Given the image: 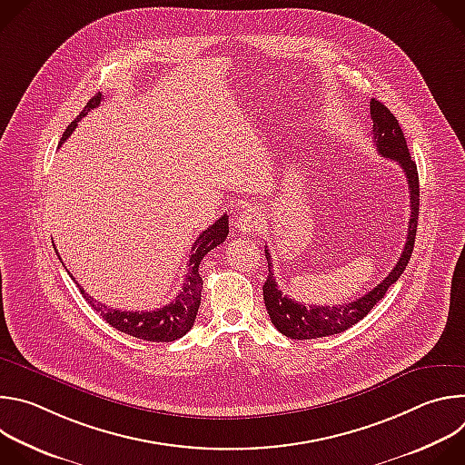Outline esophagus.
Listing matches in <instances>:
<instances>
[{
	"label": "esophagus",
	"instance_id": "esophagus-1",
	"mask_svg": "<svg viewBox=\"0 0 465 465\" xmlns=\"http://www.w3.org/2000/svg\"><path fill=\"white\" fill-rule=\"evenodd\" d=\"M237 228L244 233H253L261 228L262 224V217L255 212V210H242L235 221Z\"/></svg>",
	"mask_w": 465,
	"mask_h": 465
}]
</instances>
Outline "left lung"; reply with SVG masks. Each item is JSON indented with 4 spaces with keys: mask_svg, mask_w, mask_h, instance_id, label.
I'll return each instance as SVG.
<instances>
[{
    "mask_svg": "<svg viewBox=\"0 0 465 465\" xmlns=\"http://www.w3.org/2000/svg\"><path fill=\"white\" fill-rule=\"evenodd\" d=\"M370 114L373 121V145L379 151L381 156L390 158L401 165L409 189H411V219H409V232H407V242L401 252L400 261L395 262L393 271L368 294L362 298L342 303V305H303L300 302H294L292 298H287L278 289V283L274 280V271L271 262V252L264 250L269 261V276L262 285V298L264 305H267L269 316L274 323V327L282 335L298 339V341H311V339H322L329 335H337L346 331L348 327L361 322L375 305L379 300L384 298L386 291L400 280L407 264L411 261L416 232H418V215H420V178H418V167L416 162L411 158L407 140L403 130L397 123L395 115L377 99L370 101Z\"/></svg>",
    "mask_w": 465,
    "mask_h": 465,
    "instance_id": "left-lung-1",
    "label": "left lung"
}]
</instances>
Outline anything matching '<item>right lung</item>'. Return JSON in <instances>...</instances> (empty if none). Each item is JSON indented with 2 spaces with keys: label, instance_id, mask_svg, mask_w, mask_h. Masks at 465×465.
Segmentation results:
<instances>
[{
  "label": "right lung",
  "instance_id": "right-lung-1",
  "mask_svg": "<svg viewBox=\"0 0 465 465\" xmlns=\"http://www.w3.org/2000/svg\"><path fill=\"white\" fill-rule=\"evenodd\" d=\"M101 94L94 95L84 110L68 124L65 132L62 134V142L70 138L72 132L77 128V123L94 108L101 104ZM228 237V217L223 215L219 221H215L208 230H204L198 239L194 241L187 262V272L185 280L182 285V291L178 296L169 302L167 305L154 309V311H119V309H110L99 302H95L92 296L84 292V289L77 283L81 289V294L86 298V302L94 307L95 312L103 316L112 327L130 337H136L142 341L149 342H173L180 337H183L187 331L193 327L198 307H201V294H203V278L198 274V264H201L203 257L212 252L215 246L224 242ZM60 259V255H58ZM70 274V272H68ZM72 276V274H70ZM75 282V278L72 276Z\"/></svg>",
  "mask_w": 465,
  "mask_h": 465
}]
</instances>
